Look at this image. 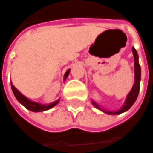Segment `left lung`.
Masks as SVG:
<instances>
[{"instance_id": "1", "label": "left lung", "mask_w": 153, "mask_h": 153, "mask_svg": "<svg viewBox=\"0 0 153 153\" xmlns=\"http://www.w3.org/2000/svg\"><path fill=\"white\" fill-rule=\"evenodd\" d=\"M132 51L134 54V84L130 92L129 93V95L127 96L126 101L124 102V106L122 107V108L117 111V112H109V111H106L103 110L102 108L98 106L96 102H92L93 104L95 105V107H97L98 109H101L102 111H103L104 113H108V114H119V113H122L124 112H126L127 110H129V108L132 107V105L134 104V102L136 101L138 94H139L140 91V67L139 64V61H138V54L137 51L134 49V47H132Z\"/></svg>"}]
</instances>
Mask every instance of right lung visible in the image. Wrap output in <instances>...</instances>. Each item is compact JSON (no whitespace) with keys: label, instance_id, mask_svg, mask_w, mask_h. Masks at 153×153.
<instances>
[{"label":"right lung","instance_id":"add662e5","mask_svg":"<svg viewBox=\"0 0 153 153\" xmlns=\"http://www.w3.org/2000/svg\"><path fill=\"white\" fill-rule=\"evenodd\" d=\"M69 71H70V69H68V70L65 73V74H64V79H66V78L68 77V74H69ZM11 86H12L13 92L15 97L17 98V100H18L19 102L21 103L24 107H25L27 109H29V110L32 111V112H42V111L48 110V109H50V108H53L54 106H56V105L58 103V102H59V100H57V101H56V102H54L52 103H50V104H48V105H42V104H40V103L31 102L30 100H29L28 98L25 97L24 95H22L21 93L19 92V91L13 86V84H11Z\"/></svg>","mask_w":153,"mask_h":153}]
</instances>
